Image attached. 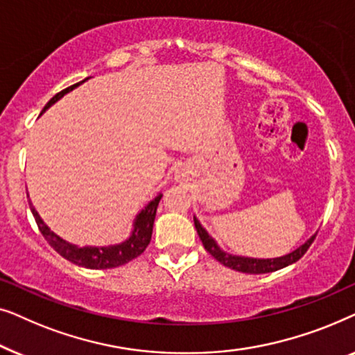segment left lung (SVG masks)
Here are the masks:
<instances>
[{
	"label": "left lung",
	"mask_w": 355,
	"mask_h": 355,
	"mask_svg": "<svg viewBox=\"0 0 355 355\" xmlns=\"http://www.w3.org/2000/svg\"><path fill=\"white\" fill-rule=\"evenodd\" d=\"M193 225H196L197 234L200 237L203 247L208 254L215 257V259L223 263L227 268L241 271V273H250V275H261V273H271V271L281 270L284 266L293 265L297 261L300 257H304L305 252L309 250V247L312 245V242L315 239V234L312 237H309L307 241L304 242L302 245H299L297 249L291 252L288 255L283 257H276V259H252V257H241V255H232L227 254L218 245V242L213 239V237L208 234L205 227L200 225V221L193 216Z\"/></svg>",
	"instance_id": "left-lung-1"
}]
</instances>
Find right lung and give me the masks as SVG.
<instances>
[{
  "label": "right lung",
  "instance_id": "obj_1",
  "mask_svg": "<svg viewBox=\"0 0 355 355\" xmlns=\"http://www.w3.org/2000/svg\"><path fill=\"white\" fill-rule=\"evenodd\" d=\"M85 80H89V77L79 82V84L67 87V89L61 90L60 94H56L45 105V108H43L42 113H45L51 105H55L58 100H61L62 96L74 90L76 87L84 84ZM162 197L163 193H158L152 202H148L147 205H145V208H142V210L135 215L134 223H132V231H130L128 239L123 242H118V244L101 245V247L98 245L79 247L64 241L62 237L58 236L56 232H53L50 227L46 226V223L42 220L40 215H38V211L35 210V207L32 205V202H28V205H31V211L33 218H35L38 230H40L43 237L48 241V244H50L58 254L64 257L66 260L72 261V263L84 266V268L106 270V268H116V266L128 263V261L134 260L135 257H139L145 249H147V245L150 244V239H152L155 215H157V208H158L159 200H162Z\"/></svg>",
  "mask_w": 355,
  "mask_h": 355
}]
</instances>
